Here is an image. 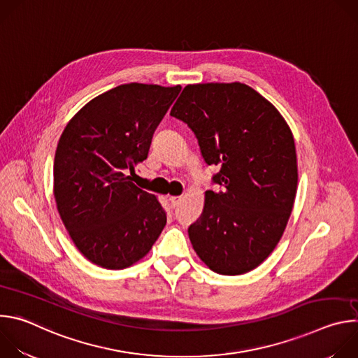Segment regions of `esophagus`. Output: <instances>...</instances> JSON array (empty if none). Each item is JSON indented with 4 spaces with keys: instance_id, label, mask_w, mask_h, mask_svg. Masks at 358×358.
<instances>
[{
    "instance_id": "obj_1",
    "label": "esophagus",
    "mask_w": 358,
    "mask_h": 358,
    "mask_svg": "<svg viewBox=\"0 0 358 358\" xmlns=\"http://www.w3.org/2000/svg\"><path fill=\"white\" fill-rule=\"evenodd\" d=\"M169 201L171 202V206L176 208L178 203L181 202V196H177V195H171V196H169Z\"/></svg>"
}]
</instances>
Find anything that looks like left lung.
<instances>
[{
  "label": "left lung",
  "instance_id": "left-lung-1",
  "mask_svg": "<svg viewBox=\"0 0 358 358\" xmlns=\"http://www.w3.org/2000/svg\"><path fill=\"white\" fill-rule=\"evenodd\" d=\"M173 117L195 134L213 181L201 217L188 228L199 259L221 275L259 266L280 241L297 189L293 134L278 109L250 86L187 85Z\"/></svg>",
  "mask_w": 358,
  "mask_h": 358
}]
</instances>
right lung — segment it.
Returning a JSON list of instances; mask_svg holds the SVG:
<instances>
[{
  "label": "right lung",
  "mask_w": 358,
  "mask_h": 358,
  "mask_svg": "<svg viewBox=\"0 0 358 358\" xmlns=\"http://www.w3.org/2000/svg\"><path fill=\"white\" fill-rule=\"evenodd\" d=\"M181 86L127 83L92 99L55 152L54 195L75 246L92 264L124 269L148 253L167 222L159 199L130 181Z\"/></svg>",
  "instance_id": "obj_1"
}]
</instances>
